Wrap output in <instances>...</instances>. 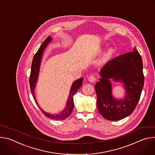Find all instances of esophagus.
I'll use <instances>...</instances> for the list:
<instances>
[{
    "label": "esophagus",
    "instance_id": "1",
    "mask_svg": "<svg viewBox=\"0 0 155 155\" xmlns=\"http://www.w3.org/2000/svg\"><path fill=\"white\" fill-rule=\"evenodd\" d=\"M96 80V78L94 75H90L89 77H88V81L91 82V83H93Z\"/></svg>",
    "mask_w": 155,
    "mask_h": 155
}]
</instances>
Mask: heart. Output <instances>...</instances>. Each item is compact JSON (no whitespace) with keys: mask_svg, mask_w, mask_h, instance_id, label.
Masks as SVG:
<instances>
[{"mask_svg":"<svg viewBox=\"0 0 155 155\" xmlns=\"http://www.w3.org/2000/svg\"><path fill=\"white\" fill-rule=\"evenodd\" d=\"M115 53V50L114 48H111L108 50V51H107V53H105L104 57V59H103V61L104 62H107L108 61V60H110V59L112 58V57L114 55Z\"/></svg>","mask_w":155,"mask_h":155,"instance_id":"obj_1","label":"heart"}]
</instances>
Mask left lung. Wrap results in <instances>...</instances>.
Here are the masks:
<instances>
[{"mask_svg": "<svg viewBox=\"0 0 155 155\" xmlns=\"http://www.w3.org/2000/svg\"><path fill=\"white\" fill-rule=\"evenodd\" d=\"M100 74V81L94 86L99 112L110 121L120 120L130 115L139 101L144 84L142 59L136 48L107 62ZM110 78L124 84L126 96L123 100L113 97Z\"/></svg>", "mask_w": 155, "mask_h": 155, "instance_id": "obj_1", "label": "left lung"}]
</instances>
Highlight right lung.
I'll return each mask as SVG.
<instances>
[{
    "label": "right lung",
    "instance_id": "add662e5",
    "mask_svg": "<svg viewBox=\"0 0 155 155\" xmlns=\"http://www.w3.org/2000/svg\"><path fill=\"white\" fill-rule=\"evenodd\" d=\"M51 40H52V38L50 36H48L45 40V41L43 42V43L41 44V46L38 48L37 52L34 55L32 62L31 71V74H30V77H29V83H30L31 91L32 96L34 97V99L35 103L37 104L38 106V105L37 104V102L36 101L35 97L34 89H35V84H36V83L37 81L38 76L40 65L41 59L43 51L45 50V48L48 45V44L50 42H51ZM83 80V78H80L73 83V84L71 86V88L67 104H66L65 108L63 110L62 112H61V113H59L58 114H50L45 112H44L43 110L38 106L41 112L47 117H48L50 119H53V120H64L65 118H67L68 117H69V115L71 114L72 110L74 109V99H73L74 95L76 93V92L78 90L79 88L81 86Z\"/></svg>",
    "mask_w": 155,
    "mask_h": 155
}]
</instances>
